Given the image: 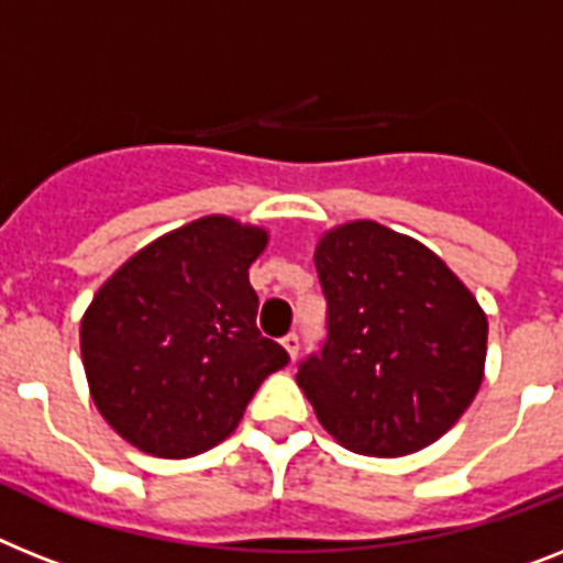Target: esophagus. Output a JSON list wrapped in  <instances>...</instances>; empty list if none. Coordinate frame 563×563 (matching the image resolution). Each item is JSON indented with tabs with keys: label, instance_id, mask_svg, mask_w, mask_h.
Instances as JSON below:
<instances>
[{
	"label": "esophagus",
	"instance_id": "obj_1",
	"mask_svg": "<svg viewBox=\"0 0 563 563\" xmlns=\"http://www.w3.org/2000/svg\"><path fill=\"white\" fill-rule=\"evenodd\" d=\"M282 345H285V351L290 354V360H296V354H299V333H287V336L282 339Z\"/></svg>",
	"mask_w": 563,
	"mask_h": 563
}]
</instances>
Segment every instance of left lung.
Wrapping results in <instances>:
<instances>
[{
  "label": "left lung",
  "instance_id": "obj_1",
  "mask_svg": "<svg viewBox=\"0 0 563 563\" xmlns=\"http://www.w3.org/2000/svg\"><path fill=\"white\" fill-rule=\"evenodd\" d=\"M313 262L328 324L296 383L351 452H420L481 388L489 333L481 305L429 247L376 221L328 232Z\"/></svg>",
  "mask_w": 563,
  "mask_h": 563
}]
</instances>
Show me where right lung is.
Here are the masks:
<instances>
[{
  "label": "right lung",
  "instance_id": "add662e5",
  "mask_svg": "<svg viewBox=\"0 0 563 563\" xmlns=\"http://www.w3.org/2000/svg\"><path fill=\"white\" fill-rule=\"evenodd\" d=\"M267 232L221 216L152 241L97 290L80 324L91 397L120 438L192 457L230 438L290 356L255 328L250 264Z\"/></svg>",
  "mask_w": 563,
  "mask_h": 563
}]
</instances>
